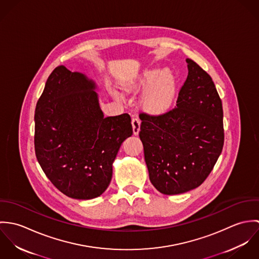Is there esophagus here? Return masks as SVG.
I'll return each mask as SVG.
<instances>
[{
	"label": "esophagus",
	"mask_w": 259,
	"mask_h": 259,
	"mask_svg": "<svg viewBox=\"0 0 259 259\" xmlns=\"http://www.w3.org/2000/svg\"><path fill=\"white\" fill-rule=\"evenodd\" d=\"M132 124H133V131H134V135L138 136L141 130V120L138 117H134L132 120Z\"/></svg>",
	"instance_id": "1"
}]
</instances>
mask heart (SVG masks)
<instances>
[{"instance_id": "heart-1", "label": "heart", "mask_w": 259, "mask_h": 259, "mask_svg": "<svg viewBox=\"0 0 259 259\" xmlns=\"http://www.w3.org/2000/svg\"><path fill=\"white\" fill-rule=\"evenodd\" d=\"M147 88L141 97V106L148 113L157 114L166 111L176 92V77L167 70H148L136 80L126 85L127 90H141ZM115 97H118L113 92Z\"/></svg>"}]
</instances>
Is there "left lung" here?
<instances>
[{
  "label": "left lung",
  "instance_id": "obj_1",
  "mask_svg": "<svg viewBox=\"0 0 259 259\" xmlns=\"http://www.w3.org/2000/svg\"><path fill=\"white\" fill-rule=\"evenodd\" d=\"M188 74L174 109L141 113L149 181L162 194L185 193L201 185L223 147L222 100L210 75L190 59Z\"/></svg>",
  "mask_w": 259,
  "mask_h": 259
}]
</instances>
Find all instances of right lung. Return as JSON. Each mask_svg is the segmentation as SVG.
<instances>
[{"mask_svg":"<svg viewBox=\"0 0 259 259\" xmlns=\"http://www.w3.org/2000/svg\"><path fill=\"white\" fill-rule=\"evenodd\" d=\"M96 81L60 66L50 74L35 111V150L47 178L74 199L102 195L122 142L128 113L105 117Z\"/></svg>","mask_w":259,"mask_h":259,"instance_id":"1","label":"right lung"}]
</instances>
